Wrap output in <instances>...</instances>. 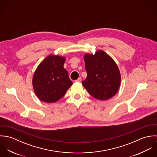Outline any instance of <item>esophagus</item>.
<instances>
[{"mask_svg": "<svg viewBox=\"0 0 157 157\" xmlns=\"http://www.w3.org/2000/svg\"><path fill=\"white\" fill-rule=\"evenodd\" d=\"M75 82H79V83L81 82H82V78H81V77H79V78H78L77 80H76Z\"/></svg>", "mask_w": 157, "mask_h": 157, "instance_id": "obj_1", "label": "esophagus"}]
</instances>
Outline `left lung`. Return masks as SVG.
Listing matches in <instances>:
<instances>
[{"instance_id": "obj_1", "label": "left lung", "mask_w": 157, "mask_h": 157, "mask_svg": "<svg viewBox=\"0 0 157 157\" xmlns=\"http://www.w3.org/2000/svg\"><path fill=\"white\" fill-rule=\"evenodd\" d=\"M87 77L83 86L90 95L100 100L111 98L118 92L121 83V75L117 64L103 51L94 55L84 56Z\"/></svg>"}]
</instances>
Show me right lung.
<instances>
[{"label":"right lung","mask_w":157,"mask_h":157,"mask_svg":"<svg viewBox=\"0 0 157 157\" xmlns=\"http://www.w3.org/2000/svg\"><path fill=\"white\" fill-rule=\"evenodd\" d=\"M65 58L50 55L36 69L33 78L34 90L45 103H55L62 98L72 85L63 67Z\"/></svg>","instance_id":"add662e5"}]
</instances>
